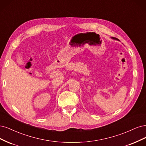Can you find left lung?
Instances as JSON below:
<instances>
[{"label": "left lung", "instance_id": "left-lung-1", "mask_svg": "<svg viewBox=\"0 0 146 146\" xmlns=\"http://www.w3.org/2000/svg\"><path fill=\"white\" fill-rule=\"evenodd\" d=\"M111 39H114V40H119L118 39H117V38H116V37H111Z\"/></svg>", "mask_w": 146, "mask_h": 146}]
</instances>
